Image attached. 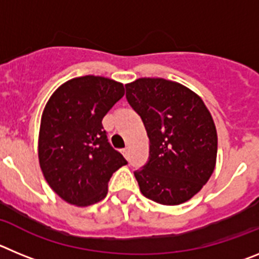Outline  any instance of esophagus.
I'll return each mask as SVG.
<instances>
[{
	"instance_id": "esophagus-1",
	"label": "esophagus",
	"mask_w": 259,
	"mask_h": 259,
	"mask_svg": "<svg viewBox=\"0 0 259 259\" xmlns=\"http://www.w3.org/2000/svg\"><path fill=\"white\" fill-rule=\"evenodd\" d=\"M120 152H122V154L124 155L125 158H127L128 157V152H130V150H128V148H123V149L120 150Z\"/></svg>"
}]
</instances>
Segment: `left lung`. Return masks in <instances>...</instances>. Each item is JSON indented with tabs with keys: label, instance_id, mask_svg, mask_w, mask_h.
Masks as SVG:
<instances>
[{
	"label": "left lung",
	"instance_id": "left-lung-1",
	"mask_svg": "<svg viewBox=\"0 0 259 259\" xmlns=\"http://www.w3.org/2000/svg\"><path fill=\"white\" fill-rule=\"evenodd\" d=\"M125 91L150 141L149 161L135 171L141 193L171 206L191 200L215 168L218 136L211 114L200 96L162 77H141Z\"/></svg>",
	"mask_w": 259,
	"mask_h": 259
}]
</instances>
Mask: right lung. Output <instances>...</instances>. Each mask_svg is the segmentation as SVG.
Masks as SVG:
<instances>
[{"label": "right lung", "mask_w": 259, "mask_h": 259, "mask_svg": "<svg viewBox=\"0 0 259 259\" xmlns=\"http://www.w3.org/2000/svg\"><path fill=\"white\" fill-rule=\"evenodd\" d=\"M124 87L102 76H80L62 84L41 116L38 161L50 188L62 200L89 206L104 200L107 183L127 164L110 145L102 119Z\"/></svg>", "instance_id": "obj_1"}]
</instances>
